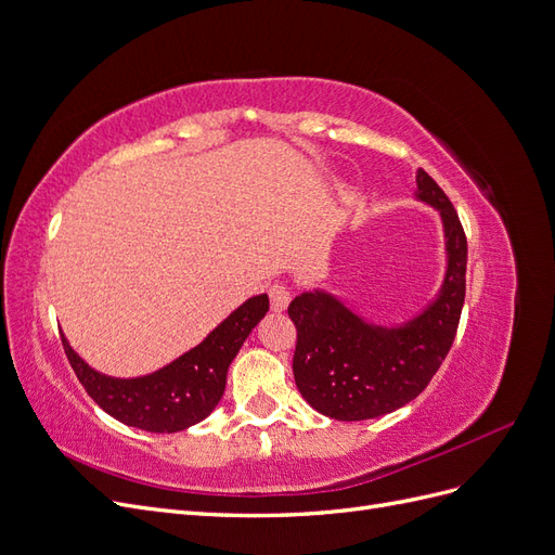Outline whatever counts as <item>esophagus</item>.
<instances>
[{
    "label": "esophagus",
    "instance_id": "obj_1",
    "mask_svg": "<svg viewBox=\"0 0 555 555\" xmlns=\"http://www.w3.org/2000/svg\"><path fill=\"white\" fill-rule=\"evenodd\" d=\"M268 296H271V308H273L275 312L287 310L289 300H292V292H289V287H287V284H282V282L273 284V287L268 289Z\"/></svg>",
    "mask_w": 555,
    "mask_h": 555
}]
</instances>
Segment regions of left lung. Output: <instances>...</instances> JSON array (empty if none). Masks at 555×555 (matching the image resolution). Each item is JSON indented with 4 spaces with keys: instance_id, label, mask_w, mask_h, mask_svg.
Returning a JSON list of instances; mask_svg holds the SVG:
<instances>
[{
    "instance_id": "obj_1",
    "label": "left lung",
    "mask_w": 555,
    "mask_h": 555,
    "mask_svg": "<svg viewBox=\"0 0 555 555\" xmlns=\"http://www.w3.org/2000/svg\"><path fill=\"white\" fill-rule=\"evenodd\" d=\"M416 198L438 208L447 238L440 296L408 324H365L338 298L306 292L289 304L296 326L294 379L310 405L338 422H363L408 405L438 373L456 338L465 300L467 241L449 196L424 169Z\"/></svg>"
}]
</instances>
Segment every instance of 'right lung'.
<instances>
[{
    "label": "right lung",
    "instance_id": "1",
    "mask_svg": "<svg viewBox=\"0 0 555 555\" xmlns=\"http://www.w3.org/2000/svg\"><path fill=\"white\" fill-rule=\"evenodd\" d=\"M268 312V296H255L233 310L208 338L162 371L137 377H106L82 361L62 335L64 354L90 398L117 422L150 433H178L190 428L220 402L227 371L245 338Z\"/></svg>",
    "mask_w": 555,
    "mask_h": 555
}]
</instances>
